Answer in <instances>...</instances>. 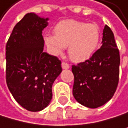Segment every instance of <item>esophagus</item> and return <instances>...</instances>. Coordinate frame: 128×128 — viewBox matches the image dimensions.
<instances>
[{
  "instance_id": "1",
  "label": "esophagus",
  "mask_w": 128,
  "mask_h": 128,
  "mask_svg": "<svg viewBox=\"0 0 128 128\" xmlns=\"http://www.w3.org/2000/svg\"><path fill=\"white\" fill-rule=\"evenodd\" d=\"M61 67H62V68H63V69H68L69 68H70V66H69L68 64L64 63V62H63V63L61 64Z\"/></svg>"
}]
</instances>
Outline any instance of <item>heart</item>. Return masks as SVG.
Returning <instances> with one entry per match:
<instances>
[{"label": "heart", "mask_w": 128, "mask_h": 128, "mask_svg": "<svg viewBox=\"0 0 128 128\" xmlns=\"http://www.w3.org/2000/svg\"><path fill=\"white\" fill-rule=\"evenodd\" d=\"M100 38L101 32L97 24L68 19L56 24L54 35L46 34L44 40L53 55H61L68 47L69 58L73 62L81 63L95 53Z\"/></svg>", "instance_id": "heart-1"}]
</instances>
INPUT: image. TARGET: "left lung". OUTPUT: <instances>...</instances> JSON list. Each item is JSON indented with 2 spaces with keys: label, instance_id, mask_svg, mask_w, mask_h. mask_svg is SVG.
Returning <instances> with one entry per match:
<instances>
[{
  "label": "left lung",
  "instance_id": "8db88e82",
  "mask_svg": "<svg viewBox=\"0 0 128 128\" xmlns=\"http://www.w3.org/2000/svg\"><path fill=\"white\" fill-rule=\"evenodd\" d=\"M120 64L114 34L105 25L100 48L89 60L72 68L74 75L72 94L76 100L89 108H99L109 101L119 83Z\"/></svg>",
  "mask_w": 128,
  "mask_h": 128
}]
</instances>
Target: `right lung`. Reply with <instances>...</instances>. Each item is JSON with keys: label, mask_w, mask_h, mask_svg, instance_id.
<instances>
[{"label": "right lung", "mask_w": 128, "mask_h": 128, "mask_svg": "<svg viewBox=\"0 0 128 128\" xmlns=\"http://www.w3.org/2000/svg\"><path fill=\"white\" fill-rule=\"evenodd\" d=\"M48 18L27 13L15 25L6 44V82L21 107L40 112L52 98V87L61 73V62L44 52L42 32Z\"/></svg>", "instance_id": "obj_1"}]
</instances>
